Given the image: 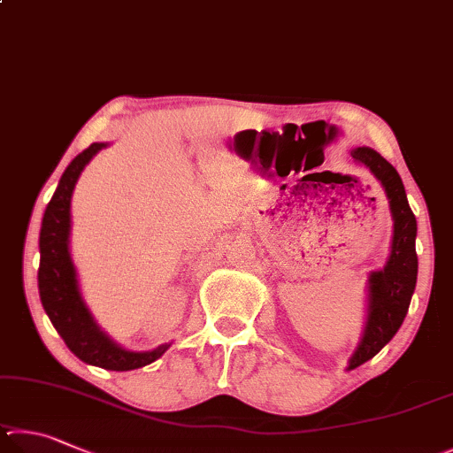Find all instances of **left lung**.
Here are the masks:
<instances>
[{
    "label": "left lung",
    "instance_id": "left-lung-1",
    "mask_svg": "<svg viewBox=\"0 0 453 453\" xmlns=\"http://www.w3.org/2000/svg\"><path fill=\"white\" fill-rule=\"evenodd\" d=\"M350 155L354 161L368 166L370 173L382 185L388 203H390L394 231L390 257H388L384 268L372 271L368 276L366 324H364L362 338L348 360L346 370L358 368L364 362L374 358L395 336L408 314L418 279V225L398 171L378 150L370 147H356L350 150Z\"/></svg>",
    "mask_w": 453,
    "mask_h": 453
}]
</instances>
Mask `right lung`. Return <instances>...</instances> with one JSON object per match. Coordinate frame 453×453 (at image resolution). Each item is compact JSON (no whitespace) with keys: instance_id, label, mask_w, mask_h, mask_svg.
I'll return each mask as SVG.
<instances>
[{"instance_id":"add662e5","label":"right lung","mask_w":453,"mask_h":453,"mask_svg":"<svg viewBox=\"0 0 453 453\" xmlns=\"http://www.w3.org/2000/svg\"><path fill=\"white\" fill-rule=\"evenodd\" d=\"M109 147V142H93L79 153L61 174L50 204H47L42 233H39V298L50 316L53 328L79 360L105 370L127 372L147 366L169 350L171 344H161L155 350L134 352L117 344L87 306L79 288L77 268L71 258V196L87 163Z\"/></svg>"}]
</instances>
